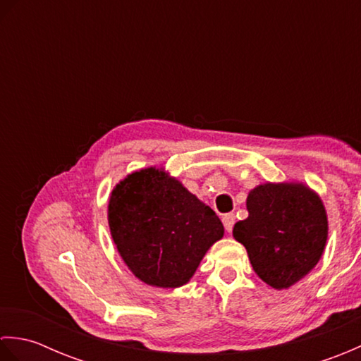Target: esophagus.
<instances>
[{
  "instance_id": "esophagus-1",
  "label": "esophagus",
  "mask_w": 361,
  "mask_h": 361,
  "mask_svg": "<svg viewBox=\"0 0 361 361\" xmlns=\"http://www.w3.org/2000/svg\"><path fill=\"white\" fill-rule=\"evenodd\" d=\"M221 221H224V226L228 233L233 231V226L235 224V216L234 214H225L224 219H221Z\"/></svg>"
}]
</instances>
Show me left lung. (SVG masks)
Returning a JSON list of instances; mask_svg holds the SVG:
<instances>
[{
	"label": "left lung",
	"instance_id": "obj_1",
	"mask_svg": "<svg viewBox=\"0 0 361 361\" xmlns=\"http://www.w3.org/2000/svg\"><path fill=\"white\" fill-rule=\"evenodd\" d=\"M248 217L233 235L247 248L252 270L282 290L302 279L323 256L327 214L317 192L302 183H265L247 198Z\"/></svg>",
	"mask_w": 361,
	"mask_h": 361
}]
</instances>
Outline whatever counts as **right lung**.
Masks as SVG:
<instances>
[{
  "label": "right lung",
  "mask_w": 361,
  "mask_h": 361,
  "mask_svg": "<svg viewBox=\"0 0 361 361\" xmlns=\"http://www.w3.org/2000/svg\"><path fill=\"white\" fill-rule=\"evenodd\" d=\"M109 225L128 270L147 286L163 288L189 282L225 233L209 206L157 167L118 183L109 202Z\"/></svg>",
  "instance_id": "1"
}]
</instances>
